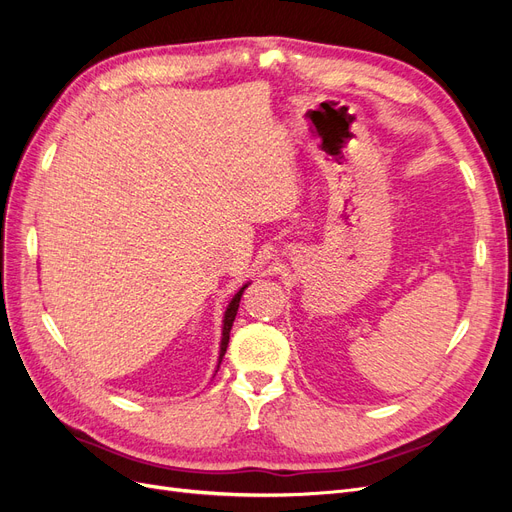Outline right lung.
Masks as SVG:
<instances>
[{
    "label": "right lung",
    "instance_id": "add662e5",
    "mask_svg": "<svg viewBox=\"0 0 512 512\" xmlns=\"http://www.w3.org/2000/svg\"><path fill=\"white\" fill-rule=\"evenodd\" d=\"M247 286H243L235 297H232L226 314H224V331H222V348H220V363H222V356L226 354V348H228V339H230V329H232V322H235V316H237V309H239V301H241V294ZM220 367V365H218Z\"/></svg>",
    "mask_w": 512,
    "mask_h": 512
}]
</instances>
